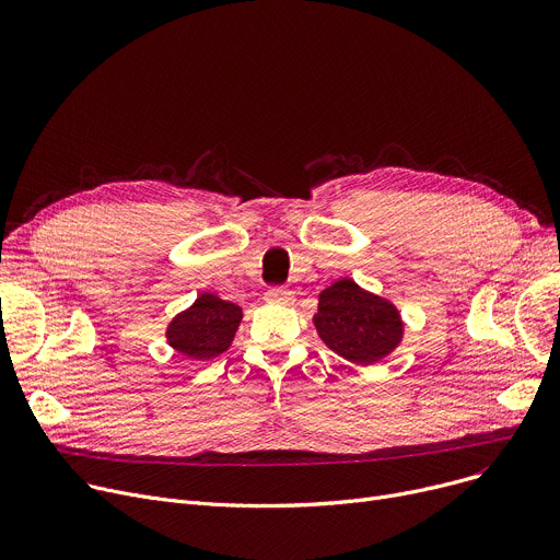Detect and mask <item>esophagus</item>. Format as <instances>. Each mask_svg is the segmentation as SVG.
Here are the masks:
<instances>
[{
	"instance_id": "1",
	"label": "esophagus",
	"mask_w": 560,
	"mask_h": 560,
	"mask_svg": "<svg viewBox=\"0 0 560 560\" xmlns=\"http://www.w3.org/2000/svg\"><path fill=\"white\" fill-rule=\"evenodd\" d=\"M265 302L270 304H281V306H290L292 302H295V295H292V290L288 288H270L268 292H265Z\"/></svg>"
}]
</instances>
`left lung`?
<instances>
[{
  "instance_id": "8db88e82",
  "label": "left lung",
  "mask_w": 560,
  "mask_h": 560,
  "mask_svg": "<svg viewBox=\"0 0 560 560\" xmlns=\"http://www.w3.org/2000/svg\"><path fill=\"white\" fill-rule=\"evenodd\" d=\"M313 325L322 342L359 368L388 359L404 340L399 308L349 277L319 292Z\"/></svg>"
}]
</instances>
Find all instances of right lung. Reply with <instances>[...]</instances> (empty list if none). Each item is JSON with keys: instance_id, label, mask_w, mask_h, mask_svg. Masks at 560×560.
I'll return each mask as SVG.
<instances>
[{"instance_id": "obj_1", "label": "right lung", "mask_w": 560, "mask_h": 560, "mask_svg": "<svg viewBox=\"0 0 560 560\" xmlns=\"http://www.w3.org/2000/svg\"><path fill=\"white\" fill-rule=\"evenodd\" d=\"M243 322V308L213 292L201 295L165 327L167 345L190 361H211L231 347Z\"/></svg>"}]
</instances>
